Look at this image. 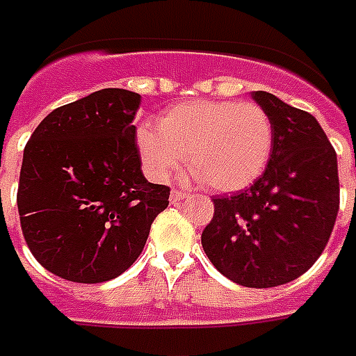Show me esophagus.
Segmentation results:
<instances>
[{
    "mask_svg": "<svg viewBox=\"0 0 356 356\" xmlns=\"http://www.w3.org/2000/svg\"><path fill=\"white\" fill-rule=\"evenodd\" d=\"M188 197V193H184V191H178V190H172L170 193V203H178V201H182V199Z\"/></svg>",
    "mask_w": 356,
    "mask_h": 356,
    "instance_id": "obj_1",
    "label": "esophagus"
}]
</instances>
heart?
<instances>
[{
    "instance_id": "1",
    "label": "heart",
    "mask_w": 356,
    "mask_h": 356,
    "mask_svg": "<svg viewBox=\"0 0 356 356\" xmlns=\"http://www.w3.org/2000/svg\"><path fill=\"white\" fill-rule=\"evenodd\" d=\"M138 147L155 180H166L186 155L190 170L207 188L238 191L268 165L274 124L257 103L197 99L172 107L157 128L142 126Z\"/></svg>"
}]
</instances>
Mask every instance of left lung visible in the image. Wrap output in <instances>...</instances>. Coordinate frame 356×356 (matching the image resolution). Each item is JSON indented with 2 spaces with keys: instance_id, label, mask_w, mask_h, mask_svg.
I'll return each instance as SVG.
<instances>
[{
  "instance_id": "obj_1",
  "label": "left lung",
  "mask_w": 356,
  "mask_h": 356,
  "mask_svg": "<svg viewBox=\"0 0 356 356\" xmlns=\"http://www.w3.org/2000/svg\"><path fill=\"white\" fill-rule=\"evenodd\" d=\"M274 124L263 176L230 197H214L201 234L209 261L245 287L299 278L318 261L339 211L337 155L318 120L268 92H253Z\"/></svg>"
}]
</instances>
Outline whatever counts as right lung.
<instances>
[{"mask_svg": "<svg viewBox=\"0 0 356 356\" xmlns=\"http://www.w3.org/2000/svg\"><path fill=\"white\" fill-rule=\"evenodd\" d=\"M140 93L105 88L51 111L30 136L17 205L30 253L45 270L102 284L128 270L170 188L142 172Z\"/></svg>", "mask_w": 356, "mask_h": 356, "instance_id": "add662e5", "label": "right lung"}]
</instances>
